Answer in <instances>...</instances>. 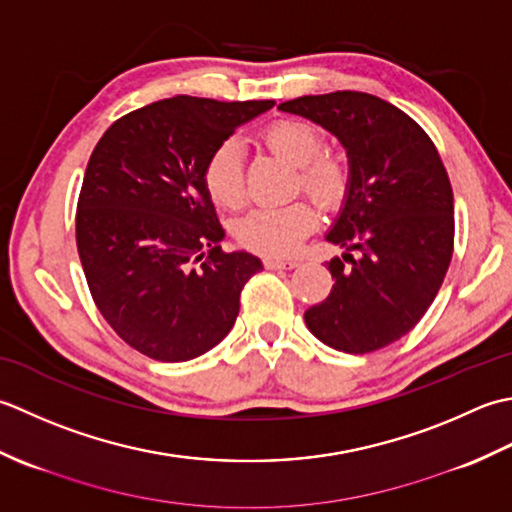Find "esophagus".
<instances>
[{"instance_id": "1", "label": "esophagus", "mask_w": 512, "mask_h": 512, "mask_svg": "<svg viewBox=\"0 0 512 512\" xmlns=\"http://www.w3.org/2000/svg\"><path fill=\"white\" fill-rule=\"evenodd\" d=\"M296 265H298V260H294V258H274V256L265 258L267 269H294Z\"/></svg>"}]
</instances>
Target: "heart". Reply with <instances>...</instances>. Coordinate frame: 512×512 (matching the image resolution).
Here are the masks:
<instances>
[{
  "instance_id": "heart-1",
  "label": "heart",
  "mask_w": 512,
  "mask_h": 512,
  "mask_svg": "<svg viewBox=\"0 0 512 512\" xmlns=\"http://www.w3.org/2000/svg\"><path fill=\"white\" fill-rule=\"evenodd\" d=\"M260 143L296 165L294 190H305L327 210L342 205L351 187V170L342 156L322 152V134L305 121L278 119L258 134ZM203 183L212 201L229 207H241L245 201L243 156L238 143L225 139L207 156ZM318 225V212L307 198H298L278 207H256L236 225V238L247 249L267 256H285L294 252L302 236Z\"/></svg>"
}]
</instances>
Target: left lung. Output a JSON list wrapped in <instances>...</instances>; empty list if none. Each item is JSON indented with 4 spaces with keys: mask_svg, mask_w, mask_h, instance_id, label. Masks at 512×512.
I'll use <instances>...</instances> for the list:
<instances>
[{
    "mask_svg": "<svg viewBox=\"0 0 512 512\" xmlns=\"http://www.w3.org/2000/svg\"><path fill=\"white\" fill-rule=\"evenodd\" d=\"M278 108L336 134L351 165L347 201L327 234L349 252L329 260L336 283L305 311L307 327L344 353L384 349L422 320L453 258V190L440 152L409 114L367 92L298 97Z\"/></svg>",
    "mask_w": 512,
    "mask_h": 512,
    "instance_id": "obj_1",
    "label": "left lung"
}]
</instances>
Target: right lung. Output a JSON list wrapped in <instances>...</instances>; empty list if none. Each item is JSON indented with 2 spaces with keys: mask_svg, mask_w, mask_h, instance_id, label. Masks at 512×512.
Instances as JSON below:
<instances>
[{
  "mask_svg": "<svg viewBox=\"0 0 512 512\" xmlns=\"http://www.w3.org/2000/svg\"><path fill=\"white\" fill-rule=\"evenodd\" d=\"M274 101L172 97L132 110L92 150L77 203L88 289L117 336L143 356L185 362L234 327L260 260L225 254L203 183L207 156Z\"/></svg>",
  "mask_w": 512,
  "mask_h": 512,
  "instance_id": "1",
  "label": "right lung"
}]
</instances>
